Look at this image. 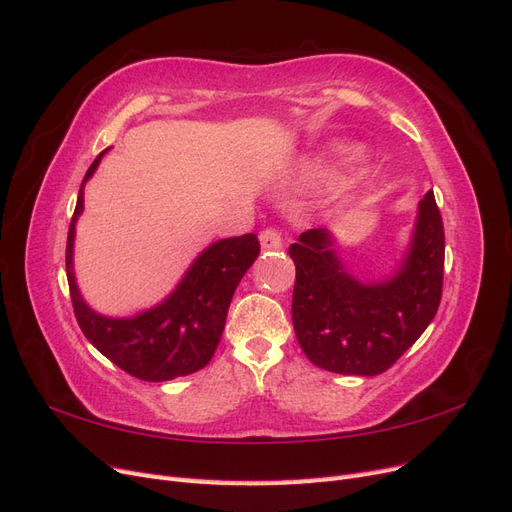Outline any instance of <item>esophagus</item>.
I'll list each match as a JSON object with an SVG mask.
<instances>
[{
    "label": "esophagus",
    "mask_w": 512,
    "mask_h": 512,
    "mask_svg": "<svg viewBox=\"0 0 512 512\" xmlns=\"http://www.w3.org/2000/svg\"><path fill=\"white\" fill-rule=\"evenodd\" d=\"M259 242H261V249H263V251H278V249H283V238H280V234L276 232L274 227L263 229V232L259 234Z\"/></svg>",
    "instance_id": "obj_1"
}]
</instances>
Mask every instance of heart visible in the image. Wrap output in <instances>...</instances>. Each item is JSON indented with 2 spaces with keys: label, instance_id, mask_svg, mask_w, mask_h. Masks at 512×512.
<instances>
[{
  "label": "heart",
  "instance_id": "1",
  "mask_svg": "<svg viewBox=\"0 0 512 512\" xmlns=\"http://www.w3.org/2000/svg\"><path fill=\"white\" fill-rule=\"evenodd\" d=\"M357 155V148L351 146V144H334L332 146V157L338 159V161H349ZM325 170V163H310L308 166V174L310 176H317Z\"/></svg>",
  "mask_w": 512,
  "mask_h": 512
}]
</instances>
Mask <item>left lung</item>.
<instances>
[{
    "instance_id": "left-lung-1",
    "label": "left lung",
    "mask_w": 512,
    "mask_h": 512,
    "mask_svg": "<svg viewBox=\"0 0 512 512\" xmlns=\"http://www.w3.org/2000/svg\"><path fill=\"white\" fill-rule=\"evenodd\" d=\"M289 255L295 263V336L306 357L323 370L383 374L436 317L444 227L434 191L419 202L415 232L400 268L381 283H361L346 272L327 229L300 234Z\"/></svg>"
}]
</instances>
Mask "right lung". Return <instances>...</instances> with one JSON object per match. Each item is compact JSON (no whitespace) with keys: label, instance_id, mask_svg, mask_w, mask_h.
Listing matches in <instances>:
<instances>
[{"label":"right lung","instance_id":"add662e5","mask_svg":"<svg viewBox=\"0 0 512 512\" xmlns=\"http://www.w3.org/2000/svg\"><path fill=\"white\" fill-rule=\"evenodd\" d=\"M106 151L95 157L82 180L68 232L65 270L76 321L97 351L140 381L161 383L193 374L202 370L217 351L227 308L242 276L259 255V240L255 234H244L210 244L166 300L136 317L112 319L97 315L78 291L72 253L76 219L85 200L82 189Z\"/></svg>","mask_w":512,"mask_h":512}]
</instances>
